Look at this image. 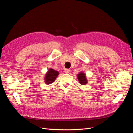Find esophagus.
<instances>
[{"mask_svg": "<svg viewBox=\"0 0 133 133\" xmlns=\"http://www.w3.org/2000/svg\"><path fill=\"white\" fill-rule=\"evenodd\" d=\"M64 72L65 73H70V70L69 69H64Z\"/></svg>", "mask_w": 133, "mask_h": 133, "instance_id": "esophagus-1", "label": "esophagus"}]
</instances>
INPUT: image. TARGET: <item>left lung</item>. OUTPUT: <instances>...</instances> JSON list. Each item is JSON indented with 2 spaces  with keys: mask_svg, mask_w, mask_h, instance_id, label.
Listing matches in <instances>:
<instances>
[{
  "mask_svg": "<svg viewBox=\"0 0 133 133\" xmlns=\"http://www.w3.org/2000/svg\"><path fill=\"white\" fill-rule=\"evenodd\" d=\"M78 79L79 80V82L80 84H81L82 85H85V84L88 83V80L86 78L85 74L82 72H80L78 74Z\"/></svg>",
  "mask_w": 133,
  "mask_h": 133,
  "instance_id": "obj_1",
  "label": "left lung"
}]
</instances>
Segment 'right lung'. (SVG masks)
Returning a JSON list of instances; mask_svg holds the SVG:
<instances>
[{
  "mask_svg": "<svg viewBox=\"0 0 133 133\" xmlns=\"http://www.w3.org/2000/svg\"><path fill=\"white\" fill-rule=\"evenodd\" d=\"M59 75V72L53 69H49L45 76V82L46 84H50L54 82L55 79Z\"/></svg>",
  "mask_w": 133,
  "mask_h": 133,
  "instance_id": "1",
  "label": "right lung"
}]
</instances>
